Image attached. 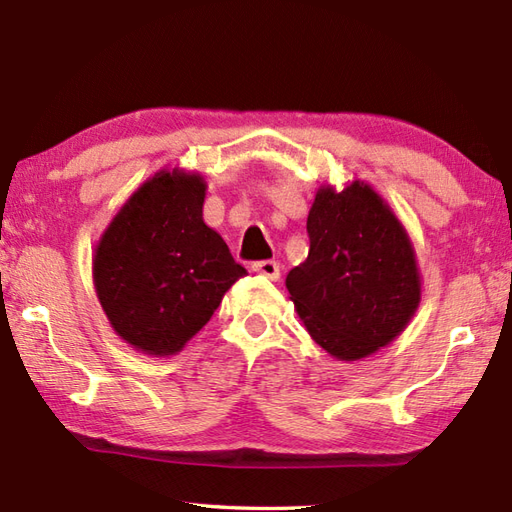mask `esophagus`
<instances>
[{
    "mask_svg": "<svg viewBox=\"0 0 512 512\" xmlns=\"http://www.w3.org/2000/svg\"><path fill=\"white\" fill-rule=\"evenodd\" d=\"M253 271L268 277V280H277V277H280V264H277L275 259H262V262L253 264Z\"/></svg>",
    "mask_w": 512,
    "mask_h": 512,
    "instance_id": "obj_1",
    "label": "esophagus"
}]
</instances>
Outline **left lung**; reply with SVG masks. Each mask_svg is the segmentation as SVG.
<instances>
[{"instance_id":"left-lung-1","label":"left lung","mask_w":512,"mask_h":512,"mask_svg":"<svg viewBox=\"0 0 512 512\" xmlns=\"http://www.w3.org/2000/svg\"><path fill=\"white\" fill-rule=\"evenodd\" d=\"M309 255L287 275L307 332L332 357L354 361L391 343L420 302V277L402 223L368 185L320 189L307 219Z\"/></svg>"}]
</instances>
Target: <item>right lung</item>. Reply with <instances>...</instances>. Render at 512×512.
<instances>
[{
    "label": "right lung",
    "instance_id": "right-lung-1",
    "mask_svg": "<svg viewBox=\"0 0 512 512\" xmlns=\"http://www.w3.org/2000/svg\"><path fill=\"white\" fill-rule=\"evenodd\" d=\"M203 201L201 176L162 171L128 198L101 237L94 287L110 325L137 350H183L246 275L205 225Z\"/></svg>",
    "mask_w": 512,
    "mask_h": 512
}]
</instances>
